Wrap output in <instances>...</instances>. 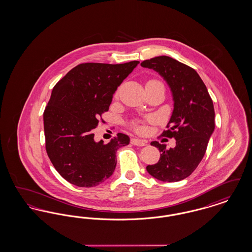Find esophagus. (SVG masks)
<instances>
[{
  "label": "esophagus",
  "mask_w": 252,
  "mask_h": 252,
  "mask_svg": "<svg viewBox=\"0 0 252 252\" xmlns=\"http://www.w3.org/2000/svg\"><path fill=\"white\" fill-rule=\"evenodd\" d=\"M131 144L136 145V146H145L147 144V142L145 140H140V139H132Z\"/></svg>",
  "instance_id": "1"
}]
</instances>
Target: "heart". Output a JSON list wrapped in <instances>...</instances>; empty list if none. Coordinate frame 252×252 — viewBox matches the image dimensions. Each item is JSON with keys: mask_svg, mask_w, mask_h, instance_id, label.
Returning <instances> with one entry per match:
<instances>
[{"mask_svg": "<svg viewBox=\"0 0 252 252\" xmlns=\"http://www.w3.org/2000/svg\"><path fill=\"white\" fill-rule=\"evenodd\" d=\"M150 82H158V81H150ZM135 127H136L139 131H143V130H144V127L141 126H139L138 124H135Z\"/></svg>", "mask_w": 252, "mask_h": 252, "instance_id": "obj_1", "label": "heart"}]
</instances>
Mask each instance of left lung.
<instances>
[{"label":"left lung","instance_id":"obj_1","mask_svg":"<svg viewBox=\"0 0 252 252\" xmlns=\"http://www.w3.org/2000/svg\"><path fill=\"white\" fill-rule=\"evenodd\" d=\"M141 66L154 70L163 78L174 102L169 128L162 135L175 138L176 146L166 150L163 144L152 142L151 145L161 153L156 164L146 166V170L163 182L184 180L203 158L215 131L213 100L198 73L178 60L160 56L144 60Z\"/></svg>","mask_w":252,"mask_h":252}]
</instances>
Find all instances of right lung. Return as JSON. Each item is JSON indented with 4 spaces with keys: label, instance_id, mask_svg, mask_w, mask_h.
Segmentation results:
<instances>
[{
    "label": "right lung",
    "instance_id": "1",
    "mask_svg": "<svg viewBox=\"0 0 252 252\" xmlns=\"http://www.w3.org/2000/svg\"><path fill=\"white\" fill-rule=\"evenodd\" d=\"M139 63L79 64L54 87L43 113L46 151L60 176L73 185L89 188L108 180L118 149L130 143L123 133L108 144L96 142L93 129Z\"/></svg>",
    "mask_w": 252,
    "mask_h": 252
}]
</instances>
